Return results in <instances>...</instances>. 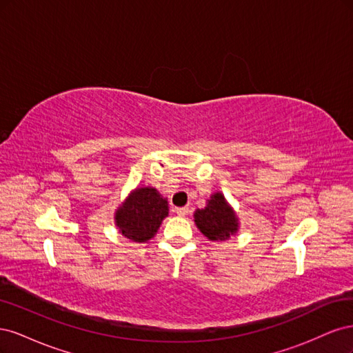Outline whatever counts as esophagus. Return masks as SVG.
<instances>
[{
  "instance_id": "34e87169",
  "label": "esophagus",
  "mask_w": 353,
  "mask_h": 353,
  "mask_svg": "<svg viewBox=\"0 0 353 353\" xmlns=\"http://www.w3.org/2000/svg\"><path fill=\"white\" fill-rule=\"evenodd\" d=\"M188 212H190L188 208H176V209H175V213H176L178 216H187Z\"/></svg>"
}]
</instances>
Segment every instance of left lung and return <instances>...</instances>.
I'll use <instances>...</instances> for the list:
<instances>
[{"label":"left lung","mask_w":353,"mask_h":353,"mask_svg":"<svg viewBox=\"0 0 353 353\" xmlns=\"http://www.w3.org/2000/svg\"><path fill=\"white\" fill-rule=\"evenodd\" d=\"M194 221L209 240H228L237 231V218L221 193H215L205 209H197Z\"/></svg>","instance_id":"left-lung-1"}]
</instances>
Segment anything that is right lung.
<instances>
[{"instance_id": "obj_1", "label": "right lung", "mask_w": 353, "mask_h": 353, "mask_svg": "<svg viewBox=\"0 0 353 353\" xmlns=\"http://www.w3.org/2000/svg\"><path fill=\"white\" fill-rule=\"evenodd\" d=\"M168 201L152 187L137 188L116 212V225L122 236L144 243L154 237L163 218L168 216Z\"/></svg>"}]
</instances>
